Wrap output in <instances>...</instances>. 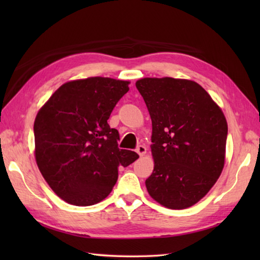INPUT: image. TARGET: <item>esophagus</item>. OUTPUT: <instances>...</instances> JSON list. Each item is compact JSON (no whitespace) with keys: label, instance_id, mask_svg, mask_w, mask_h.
Masks as SVG:
<instances>
[{"label":"esophagus","instance_id":"1","mask_svg":"<svg viewBox=\"0 0 260 260\" xmlns=\"http://www.w3.org/2000/svg\"><path fill=\"white\" fill-rule=\"evenodd\" d=\"M136 152H137V154H139L140 156L145 155V154H146V146L145 145H139V146H137V148H136Z\"/></svg>","mask_w":260,"mask_h":260}]
</instances>
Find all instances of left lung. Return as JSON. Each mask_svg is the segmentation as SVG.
<instances>
[{"instance_id": "1", "label": "left lung", "mask_w": 260, "mask_h": 260, "mask_svg": "<svg viewBox=\"0 0 260 260\" xmlns=\"http://www.w3.org/2000/svg\"><path fill=\"white\" fill-rule=\"evenodd\" d=\"M135 85L152 119L148 194L169 209L192 207L224 167L228 125L222 110L196 81L164 77Z\"/></svg>"}]
</instances>
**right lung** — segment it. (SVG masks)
Returning <instances> with one entry per match:
<instances>
[{"mask_svg":"<svg viewBox=\"0 0 260 260\" xmlns=\"http://www.w3.org/2000/svg\"><path fill=\"white\" fill-rule=\"evenodd\" d=\"M129 81L89 77L60 86L35 120V156L56 194L73 206L103 201L118 178V168L139 158L119 150L118 131L107 120L129 90Z\"/></svg>","mask_w":260,"mask_h":260,"instance_id":"1","label":"right lung"}]
</instances>
